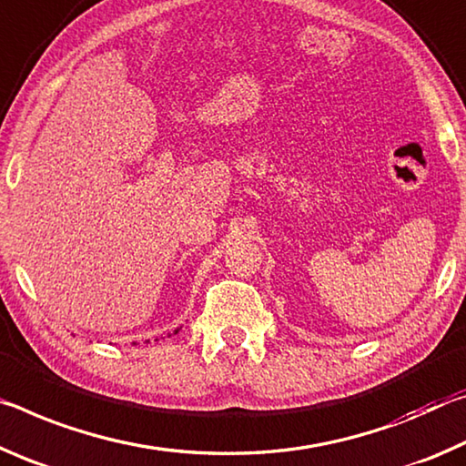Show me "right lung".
I'll return each instance as SVG.
<instances>
[{
	"mask_svg": "<svg viewBox=\"0 0 466 466\" xmlns=\"http://www.w3.org/2000/svg\"><path fill=\"white\" fill-rule=\"evenodd\" d=\"M177 330H179V328H177ZM177 330H175V334H177Z\"/></svg>",
	"mask_w": 466,
	"mask_h": 466,
	"instance_id": "1",
	"label": "right lung"
}]
</instances>
